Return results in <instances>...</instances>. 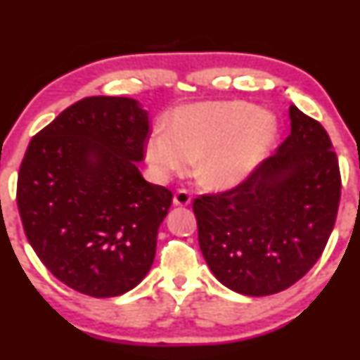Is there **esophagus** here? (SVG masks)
Masks as SVG:
<instances>
[{
  "label": "esophagus",
  "instance_id": "1",
  "mask_svg": "<svg viewBox=\"0 0 360 360\" xmlns=\"http://www.w3.org/2000/svg\"><path fill=\"white\" fill-rule=\"evenodd\" d=\"M191 202H192V197L187 191H178L173 197V203L176 206H187V205H191Z\"/></svg>",
  "mask_w": 360,
  "mask_h": 360
}]
</instances>
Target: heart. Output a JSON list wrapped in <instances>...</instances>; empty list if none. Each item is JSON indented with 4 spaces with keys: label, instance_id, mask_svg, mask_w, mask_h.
<instances>
[{
    "label": "heart",
    "instance_id": "heart-1",
    "mask_svg": "<svg viewBox=\"0 0 360 360\" xmlns=\"http://www.w3.org/2000/svg\"><path fill=\"white\" fill-rule=\"evenodd\" d=\"M275 115L246 101L184 105L146 141V158L160 181L186 172L210 187H233L257 172L276 138Z\"/></svg>",
    "mask_w": 360,
    "mask_h": 360
}]
</instances>
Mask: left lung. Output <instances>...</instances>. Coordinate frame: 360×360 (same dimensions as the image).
I'll return each instance as SVG.
<instances>
[{
  "label": "left lung",
  "instance_id": "1",
  "mask_svg": "<svg viewBox=\"0 0 360 360\" xmlns=\"http://www.w3.org/2000/svg\"><path fill=\"white\" fill-rule=\"evenodd\" d=\"M290 135L238 187L193 200L198 245L212 275L243 295L290 288L321 257L340 203L327 131L297 106Z\"/></svg>",
  "mask_w": 360,
  "mask_h": 360
}]
</instances>
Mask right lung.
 I'll return each mask as SVG.
<instances>
[{"label":"right lung","mask_w":360,"mask_h":360,"mask_svg":"<svg viewBox=\"0 0 360 360\" xmlns=\"http://www.w3.org/2000/svg\"><path fill=\"white\" fill-rule=\"evenodd\" d=\"M149 112L127 96H89L33 136L17 181L30 245L53 276L90 297L143 281L173 193L143 178Z\"/></svg>","instance_id":"add662e5"}]
</instances>
